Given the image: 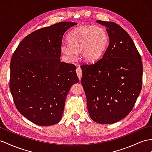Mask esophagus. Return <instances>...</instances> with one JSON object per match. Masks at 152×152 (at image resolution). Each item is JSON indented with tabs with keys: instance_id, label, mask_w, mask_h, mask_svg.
Here are the masks:
<instances>
[{
	"instance_id": "1",
	"label": "esophagus",
	"mask_w": 152,
	"mask_h": 152,
	"mask_svg": "<svg viewBox=\"0 0 152 152\" xmlns=\"http://www.w3.org/2000/svg\"><path fill=\"white\" fill-rule=\"evenodd\" d=\"M76 73H77V77H78L79 80H80L81 78V77H82V71H81V69L80 67L76 69Z\"/></svg>"
}]
</instances>
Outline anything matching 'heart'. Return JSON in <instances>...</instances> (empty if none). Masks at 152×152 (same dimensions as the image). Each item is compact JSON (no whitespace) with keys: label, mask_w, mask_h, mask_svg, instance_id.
Returning a JSON list of instances; mask_svg holds the SVG:
<instances>
[{"label":"heart","mask_w":152,"mask_h":152,"mask_svg":"<svg viewBox=\"0 0 152 152\" xmlns=\"http://www.w3.org/2000/svg\"><path fill=\"white\" fill-rule=\"evenodd\" d=\"M69 43H63L61 51L69 59L75 60L77 53L85 62L98 60L105 52L109 43V36L103 28L85 25L77 27L69 34Z\"/></svg>","instance_id":"heart-1"}]
</instances>
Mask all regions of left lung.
Here are the masks:
<instances>
[{
  "mask_svg": "<svg viewBox=\"0 0 152 152\" xmlns=\"http://www.w3.org/2000/svg\"><path fill=\"white\" fill-rule=\"evenodd\" d=\"M96 22L106 27L109 44L99 60L81 66V80L91 118L99 124H112L133 108L142 88V64L125 30L113 22Z\"/></svg>",
  "mask_w": 152,
  "mask_h": 152,
  "instance_id": "obj_1",
  "label": "left lung"
}]
</instances>
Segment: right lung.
<instances>
[{
	"mask_svg": "<svg viewBox=\"0 0 152 152\" xmlns=\"http://www.w3.org/2000/svg\"><path fill=\"white\" fill-rule=\"evenodd\" d=\"M76 24L61 22L38 29L23 39L13 54L11 95L18 112L37 125L60 121L70 88L79 81L76 66L60 61L63 37Z\"/></svg>",
	"mask_w": 152,
	"mask_h": 152,
	"instance_id": "right-lung-1",
	"label": "right lung"
}]
</instances>
